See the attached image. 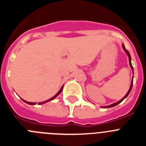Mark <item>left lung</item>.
<instances>
[{"mask_svg": "<svg viewBox=\"0 0 146 146\" xmlns=\"http://www.w3.org/2000/svg\"><path fill=\"white\" fill-rule=\"evenodd\" d=\"M122 47H123V50H124V51H125V52H126V55H128V58H129V65H130V67H131V70H132V72H133V74H134V69H133V66H132V65H131V55H130L129 52L128 51H127V50H126V48H125V47H124V44H122ZM133 78H134V76H132V80H131V85H130V88H129V89L128 92L126 93V95H125V96H123V98H122V99H121V100H119V101H118V102H115V103H113V104H110V105H108V106H102V108H113V107L116 106L117 104H119V103H121V102L123 101V99H126V98L127 97V96H128V95H129V93H130V91H131V88H132V85H133Z\"/></svg>", "mask_w": 146, "mask_h": 146, "instance_id": "left-lung-1", "label": "left lung"}]
</instances>
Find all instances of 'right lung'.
I'll use <instances>...</instances> for the list:
<instances>
[{
  "label": "right lung",
  "mask_w": 146,
  "mask_h": 146,
  "mask_svg": "<svg viewBox=\"0 0 146 146\" xmlns=\"http://www.w3.org/2000/svg\"><path fill=\"white\" fill-rule=\"evenodd\" d=\"M63 87H64V86H62V87H61V88L60 89V91H59L57 93V94H55V96H53V97L50 98V99H48V100H46V101H44V102H38V104H44V103H47V102H48L51 101V100H53V99H55V98H56V97H57V96H58L59 94H60V93H61L62 90H63ZM22 100H23V102H25V103H27V104H31V105H34V104H36V103H35V102H27V101H25V100H24V99H22Z\"/></svg>",
  "instance_id": "add662e5"
}]
</instances>
